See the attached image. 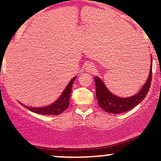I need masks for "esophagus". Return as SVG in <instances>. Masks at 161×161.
<instances>
[{"instance_id":"esophagus-1","label":"esophagus","mask_w":161,"mask_h":161,"mask_svg":"<svg viewBox=\"0 0 161 161\" xmlns=\"http://www.w3.org/2000/svg\"><path fill=\"white\" fill-rule=\"evenodd\" d=\"M85 69H86V71L88 72V73H92V72L95 71V67L92 63H88L85 66Z\"/></svg>"}]
</instances>
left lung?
Wrapping results in <instances>:
<instances>
[{
  "instance_id": "left-lung-1",
  "label": "left lung",
  "mask_w": 161,
  "mask_h": 161,
  "mask_svg": "<svg viewBox=\"0 0 161 161\" xmlns=\"http://www.w3.org/2000/svg\"><path fill=\"white\" fill-rule=\"evenodd\" d=\"M151 66L148 77L141 89L136 95L129 97H120L109 91L102 79L95 76L96 96L99 106L110 114H121L134 108L143 101L149 91L152 78V57L151 55Z\"/></svg>"
}]
</instances>
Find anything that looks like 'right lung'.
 Segmentation results:
<instances>
[{
  "label": "right lung",
  "instance_id": "1",
  "mask_svg": "<svg viewBox=\"0 0 161 161\" xmlns=\"http://www.w3.org/2000/svg\"><path fill=\"white\" fill-rule=\"evenodd\" d=\"M75 78H76V76L73 77L69 81L65 89L64 90V92H62V94L57 98V100H56L52 104L47 105V106L42 107V108H32V107L25 106L21 102L19 103L23 106L25 107L30 111L36 113V114H42V115H59L62 112H64L66 109H67L68 106H69L72 86H73V82L75 81Z\"/></svg>",
  "mask_w": 161,
  "mask_h": 161
}]
</instances>
